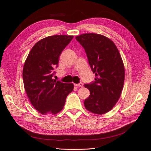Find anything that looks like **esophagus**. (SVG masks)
<instances>
[{"label": "esophagus", "mask_w": 151, "mask_h": 151, "mask_svg": "<svg viewBox=\"0 0 151 151\" xmlns=\"http://www.w3.org/2000/svg\"><path fill=\"white\" fill-rule=\"evenodd\" d=\"M74 86H77V87H81V88H82V87L83 86V84L82 83H78V84H74Z\"/></svg>", "instance_id": "obj_1"}]
</instances>
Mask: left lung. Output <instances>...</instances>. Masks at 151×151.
<instances>
[{"instance_id":"8db88e82","label":"left lung","mask_w":151,"mask_h":151,"mask_svg":"<svg viewBox=\"0 0 151 151\" xmlns=\"http://www.w3.org/2000/svg\"><path fill=\"white\" fill-rule=\"evenodd\" d=\"M84 48L95 79L85 88L90 91L84 100L88 111L95 114L110 111L119 99L125 79V68L118 50L111 40L101 35L86 33L76 36Z\"/></svg>"}]
</instances>
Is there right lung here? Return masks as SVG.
I'll return each instance as SVG.
<instances>
[{
    "label": "right lung",
    "instance_id": "right-lung-1",
    "mask_svg": "<svg viewBox=\"0 0 151 151\" xmlns=\"http://www.w3.org/2000/svg\"><path fill=\"white\" fill-rule=\"evenodd\" d=\"M73 36L54 35L36 43L24 63L22 78L26 93L34 108L43 115H54L63 109L72 83L53 79L62 52Z\"/></svg>",
    "mask_w": 151,
    "mask_h": 151
}]
</instances>
